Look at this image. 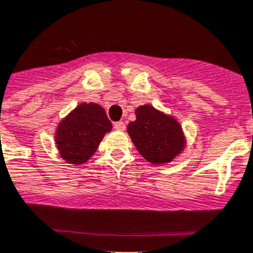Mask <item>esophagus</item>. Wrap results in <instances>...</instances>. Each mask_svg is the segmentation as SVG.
Instances as JSON below:
<instances>
[{
  "label": "esophagus",
  "instance_id": "1",
  "mask_svg": "<svg viewBox=\"0 0 253 253\" xmlns=\"http://www.w3.org/2000/svg\"><path fill=\"white\" fill-rule=\"evenodd\" d=\"M115 129L119 131H124L125 130V124L123 122H118L115 123Z\"/></svg>",
  "mask_w": 253,
  "mask_h": 253
}]
</instances>
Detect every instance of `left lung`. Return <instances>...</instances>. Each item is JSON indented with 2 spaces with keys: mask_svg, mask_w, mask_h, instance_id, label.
I'll return each mask as SVG.
<instances>
[{
  "mask_svg": "<svg viewBox=\"0 0 253 253\" xmlns=\"http://www.w3.org/2000/svg\"><path fill=\"white\" fill-rule=\"evenodd\" d=\"M135 120L126 126L137 151L151 164L164 166L183 152L187 139L174 116L160 111L151 104L135 108Z\"/></svg>",
  "mask_w": 253,
  "mask_h": 253,
  "instance_id": "1",
  "label": "left lung"
}]
</instances>
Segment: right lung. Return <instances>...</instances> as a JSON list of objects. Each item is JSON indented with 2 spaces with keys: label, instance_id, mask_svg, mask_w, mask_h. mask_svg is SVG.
<instances>
[{
  "label": "right lung",
  "instance_id": "obj_1",
  "mask_svg": "<svg viewBox=\"0 0 253 253\" xmlns=\"http://www.w3.org/2000/svg\"><path fill=\"white\" fill-rule=\"evenodd\" d=\"M111 130L112 124L101 104L83 102L58 123L55 147L67 164L81 166L95 154L106 133Z\"/></svg>",
  "mask_w": 253,
  "mask_h": 253
}]
</instances>
